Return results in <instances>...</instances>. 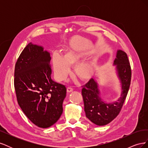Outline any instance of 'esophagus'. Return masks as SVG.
Instances as JSON below:
<instances>
[{"mask_svg":"<svg viewBox=\"0 0 148 148\" xmlns=\"http://www.w3.org/2000/svg\"><path fill=\"white\" fill-rule=\"evenodd\" d=\"M66 91L68 92H71V91H73V88L71 87H68L66 88Z\"/></svg>","mask_w":148,"mask_h":148,"instance_id":"1","label":"esophagus"}]
</instances>
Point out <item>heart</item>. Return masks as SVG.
<instances>
[{
  "mask_svg": "<svg viewBox=\"0 0 148 148\" xmlns=\"http://www.w3.org/2000/svg\"><path fill=\"white\" fill-rule=\"evenodd\" d=\"M86 58L85 53L77 51H68L63 57L54 53L52 57V65L56 78L58 81L65 79L70 72V67L75 66L74 75L82 82H88L95 75L96 65L95 62H82Z\"/></svg>",
  "mask_w": 148,
  "mask_h": 148,
  "instance_id": "1",
  "label": "heart"
}]
</instances>
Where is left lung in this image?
<instances>
[{"mask_svg":"<svg viewBox=\"0 0 148 148\" xmlns=\"http://www.w3.org/2000/svg\"><path fill=\"white\" fill-rule=\"evenodd\" d=\"M114 65H116L122 90L117 101L111 104L103 101L99 97L97 84L92 78L82 86V94L86 117L99 126L109 123L119 114L130 85L132 70L127 53L121 50L117 51Z\"/></svg>","mask_w":148,"mask_h":148,"instance_id":"8db88e82","label":"left lung"}]
</instances>
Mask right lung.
<instances>
[{"label": "right lung", "instance_id": "right-lung-1", "mask_svg": "<svg viewBox=\"0 0 148 148\" xmlns=\"http://www.w3.org/2000/svg\"><path fill=\"white\" fill-rule=\"evenodd\" d=\"M50 53L29 43L18 59L14 86L18 103L29 120L46 128L57 122L63 112L66 89L51 79Z\"/></svg>", "mask_w": 148, "mask_h": 148}]
</instances>
